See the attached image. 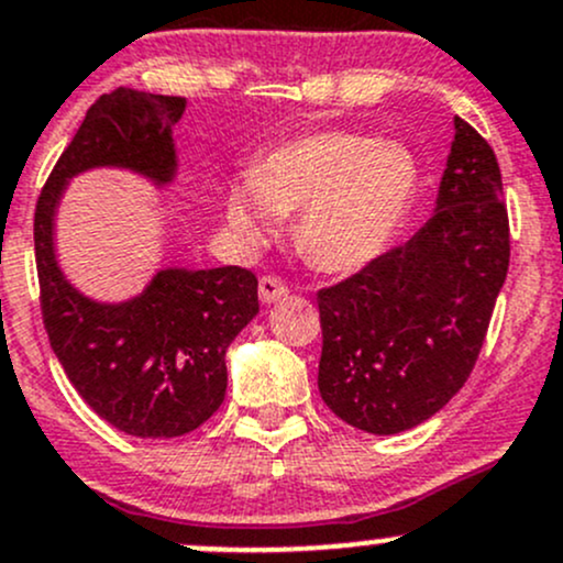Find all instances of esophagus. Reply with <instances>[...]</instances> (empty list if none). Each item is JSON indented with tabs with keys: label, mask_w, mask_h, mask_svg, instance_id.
I'll return each mask as SVG.
<instances>
[{
	"label": "esophagus",
	"mask_w": 563,
	"mask_h": 563,
	"mask_svg": "<svg viewBox=\"0 0 563 563\" xmlns=\"http://www.w3.org/2000/svg\"><path fill=\"white\" fill-rule=\"evenodd\" d=\"M286 294H288V286L280 280V277L264 275L262 280H258V297H262L264 305H272V301L286 297Z\"/></svg>",
	"instance_id": "1"
}]
</instances>
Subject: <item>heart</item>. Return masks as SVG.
Masks as SVG:
<instances>
[{"label":"heart","instance_id":"1","mask_svg":"<svg viewBox=\"0 0 563 563\" xmlns=\"http://www.w3.org/2000/svg\"><path fill=\"white\" fill-rule=\"evenodd\" d=\"M421 188L410 147L351 129H323L272 147L229 186L227 221L264 245L280 216L297 218L299 253L334 275L364 269L399 234Z\"/></svg>","mask_w":563,"mask_h":563}]
</instances>
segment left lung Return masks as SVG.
Returning a JSON list of instances; mask_svg holds the SVG:
<instances>
[{
  "label": "left lung",
  "mask_w": 563,
  "mask_h": 563,
  "mask_svg": "<svg viewBox=\"0 0 563 563\" xmlns=\"http://www.w3.org/2000/svg\"><path fill=\"white\" fill-rule=\"evenodd\" d=\"M507 266L499 162L455 118L434 216L318 291V388L329 410L369 434H399L440 412L475 369Z\"/></svg>",
  "instance_id": "1"
}]
</instances>
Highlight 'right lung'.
Returning a JSON list of instances; mask_svg holds the SVG:
<instances>
[{
	"label": "right lung",
	"instance_id": "add662e5",
	"mask_svg": "<svg viewBox=\"0 0 563 563\" xmlns=\"http://www.w3.org/2000/svg\"><path fill=\"white\" fill-rule=\"evenodd\" d=\"M183 97L115 88L82 118L34 210L40 310L53 353L86 405L132 437H183L227 394V347L258 312V280L242 266L164 269L123 305H99L64 280L53 212L73 175L126 167L156 183L175 175L173 126Z\"/></svg>",
	"mask_w": 563,
	"mask_h": 563
}]
</instances>
